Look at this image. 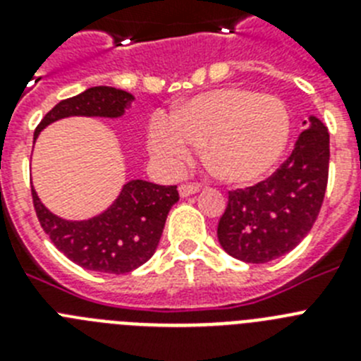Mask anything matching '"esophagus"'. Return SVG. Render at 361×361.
Listing matches in <instances>:
<instances>
[{
    "label": "esophagus",
    "mask_w": 361,
    "mask_h": 361,
    "mask_svg": "<svg viewBox=\"0 0 361 361\" xmlns=\"http://www.w3.org/2000/svg\"><path fill=\"white\" fill-rule=\"evenodd\" d=\"M199 190H200L199 184H180V186H178V193H180V197H190L193 195V193H197Z\"/></svg>",
    "instance_id": "obj_1"
}]
</instances>
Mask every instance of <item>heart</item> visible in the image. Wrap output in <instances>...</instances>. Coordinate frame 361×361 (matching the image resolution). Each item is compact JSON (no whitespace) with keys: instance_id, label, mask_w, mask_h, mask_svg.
<instances>
[{"instance_id":"1","label":"heart","mask_w":361,"mask_h":361,"mask_svg":"<svg viewBox=\"0 0 361 361\" xmlns=\"http://www.w3.org/2000/svg\"><path fill=\"white\" fill-rule=\"evenodd\" d=\"M291 135V116L282 99L245 88H222L195 97L173 121L157 116L148 126L153 157L170 171H183L197 146L231 183H251L276 164Z\"/></svg>"}]
</instances>
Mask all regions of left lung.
<instances>
[{"label": "left lung", "instance_id": "obj_1", "mask_svg": "<svg viewBox=\"0 0 361 361\" xmlns=\"http://www.w3.org/2000/svg\"><path fill=\"white\" fill-rule=\"evenodd\" d=\"M329 178V132L311 117L295 149L275 173L228 191L216 237L233 258L266 264L295 250L311 231Z\"/></svg>", "mask_w": 361, "mask_h": 361}]
</instances>
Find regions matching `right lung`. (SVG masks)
I'll return each mask as SVG.
<instances>
[{
    "instance_id": "1",
    "label": "right lung",
    "mask_w": 361,
    "mask_h": 361,
    "mask_svg": "<svg viewBox=\"0 0 361 361\" xmlns=\"http://www.w3.org/2000/svg\"><path fill=\"white\" fill-rule=\"evenodd\" d=\"M132 101L128 92L94 86L57 103L41 119L34 135L63 117H119ZM177 200V186L130 180L106 212L90 220L68 222L44 208L32 188L37 220L52 244L78 266L108 275H124L148 262L157 250L168 212Z\"/></svg>"
}]
</instances>
